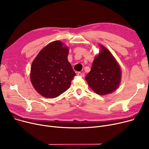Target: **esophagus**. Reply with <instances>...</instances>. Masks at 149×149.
I'll return each instance as SVG.
<instances>
[{"label":"esophagus","instance_id":"34e87169","mask_svg":"<svg viewBox=\"0 0 149 149\" xmlns=\"http://www.w3.org/2000/svg\"><path fill=\"white\" fill-rule=\"evenodd\" d=\"M78 75H79V76H81V77H84V74L83 73V72H79V73H78Z\"/></svg>","mask_w":149,"mask_h":149}]
</instances>
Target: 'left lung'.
Listing matches in <instances>:
<instances>
[{
  "instance_id": "left-lung-1",
  "label": "left lung",
  "mask_w": 149,
  "mask_h": 149,
  "mask_svg": "<svg viewBox=\"0 0 149 149\" xmlns=\"http://www.w3.org/2000/svg\"><path fill=\"white\" fill-rule=\"evenodd\" d=\"M101 52L93 61L91 71L86 76L90 88L99 95L115 91L121 81V69L113 56L101 45Z\"/></svg>"
}]
</instances>
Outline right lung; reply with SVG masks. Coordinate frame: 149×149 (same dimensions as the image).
Masks as SVG:
<instances>
[{
	"label": "right lung",
	"instance_id": "1",
	"mask_svg": "<svg viewBox=\"0 0 149 149\" xmlns=\"http://www.w3.org/2000/svg\"><path fill=\"white\" fill-rule=\"evenodd\" d=\"M68 51L62 42L55 41L45 46L33 61L31 81L43 97H57L70 87L75 73L68 60Z\"/></svg>",
	"mask_w": 149,
	"mask_h": 149
}]
</instances>
